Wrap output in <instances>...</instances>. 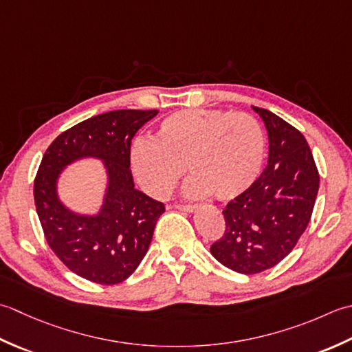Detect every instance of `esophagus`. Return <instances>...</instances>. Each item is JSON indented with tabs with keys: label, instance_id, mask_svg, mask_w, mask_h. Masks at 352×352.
Segmentation results:
<instances>
[{
	"label": "esophagus",
	"instance_id": "34e87169",
	"mask_svg": "<svg viewBox=\"0 0 352 352\" xmlns=\"http://www.w3.org/2000/svg\"><path fill=\"white\" fill-rule=\"evenodd\" d=\"M176 210H179V211H185V212H191V211H195L196 210V206L195 205H190V204H176V205H173Z\"/></svg>",
	"mask_w": 352,
	"mask_h": 352
}]
</instances>
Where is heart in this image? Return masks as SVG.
<instances>
[{
	"mask_svg": "<svg viewBox=\"0 0 352 352\" xmlns=\"http://www.w3.org/2000/svg\"><path fill=\"white\" fill-rule=\"evenodd\" d=\"M266 138L249 113L221 109L177 111L164 118L155 140H138L132 166L148 195H171L185 166L192 177L186 192L231 200L252 186L261 173Z\"/></svg>",
	"mask_w": 352,
	"mask_h": 352,
	"instance_id": "obj_1",
	"label": "heart"
}]
</instances>
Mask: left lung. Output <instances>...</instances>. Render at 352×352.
Wrapping results in <instances>:
<instances>
[{"instance_id":"obj_1","label":"left lung","mask_w":352,"mask_h":352,"mask_svg":"<svg viewBox=\"0 0 352 352\" xmlns=\"http://www.w3.org/2000/svg\"><path fill=\"white\" fill-rule=\"evenodd\" d=\"M269 161L250 188L223 210L225 232L211 254L228 269L254 275L284 260L310 223L319 171L308 142L296 127L263 107Z\"/></svg>"}]
</instances>
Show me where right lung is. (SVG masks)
<instances>
[{"label": "right lung", "mask_w": 352, "mask_h": 352, "mask_svg": "<svg viewBox=\"0 0 352 352\" xmlns=\"http://www.w3.org/2000/svg\"><path fill=\"white\" fill-rule=\"evenodd\" d=\"M156 113V109L100 113L62 132L42 156L33 195L45 240L71 272L91 283L112 285L131 276L166 211L162 202L135 188L131 171L132 138ZM83 155L103 159L110 175L104 208L94 218L68 212L55 195L61 168Z\"/></svg>", "instance_id": "right-lung-1"}]
</instances>
